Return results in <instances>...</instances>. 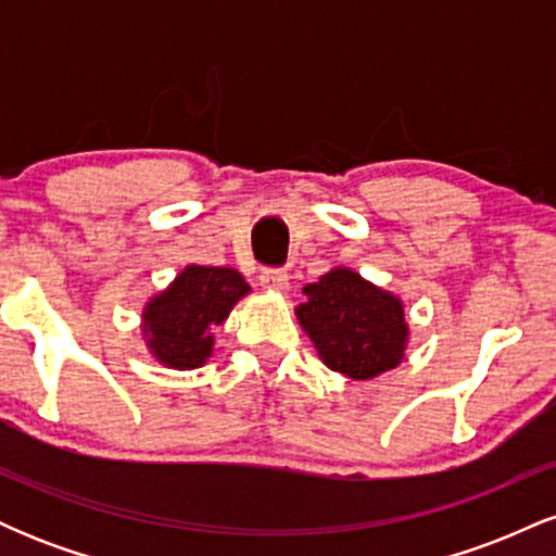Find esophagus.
<instances>
[{
    "instance_id": "obj_1",
    "label": "esophagus",
    "mask_w": 556,
    "mask_h": 556,
    "mask_svg": "<svg viewBox=\"0 0 556 556\" xmlns=\"http://www.w3.org/2000/svg\"><path fill=\"white\" fill-rule=\"evenodd\" d=\"M258 282L266 287V290H274V292H285L287 287H290V274L285 269H264L261 271Z\"/></svg>"
}]
</instances>
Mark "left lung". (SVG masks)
<instances>
[{"label":"left lung","instance_id":"8db88e82","mask_svg":"<svg viewBox=\"0 0 556 556\" xmlns=\"http://www.w3.org/2000/svg\"><path fill=\"white\" fill-rule=\"evenodd\" d=\"M303 295L298 321L331 371L366 381L400 366L407 344L400 298L344 266L305 285Z\"/></svg>","mask_w":556,"mask_h":556}]
</instances>
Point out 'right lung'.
Masks as SVG:
<instances>
[{"label":"right lung","mask_w":556,"mask_h":556,"mask_svg":"<svg viewBox=\"0 0 556 556\" xmlns=\"http://www.w3.org/2000/svg\"><path fill=\"white\" fill-rule=\"evenodd\" d=\"M248 292L251 287L242 274L227 266H185L143 308V337L151 355L177 371L203 366L212 358V331L227 321Z\"/></svg>","instance_id":"1"}]
</instances>
